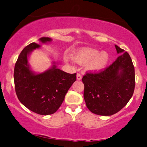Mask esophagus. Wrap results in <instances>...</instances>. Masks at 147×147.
<instances>
[{"mask_svg":"<svg viewBox=\"0 0 147 147\" xmlns=\"http://www.w3.org/2000/svg\"><path fill=\"white\" fill-rule=\"evenodd\" d=\"M76 78H77V80H81V78H82V76H81V75H80V74H77V75H76Z\"/></svg>","mask_w":147,"mask_h":147,"instance_id":"esophagus-1","label":"esophagus"}]
</instances>
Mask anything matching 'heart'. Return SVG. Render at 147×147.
Listing matches in <instances>:
<instances>
[{
    "instance_id": "heart-1",
    "label": "heart",
    "mask_w": 147,
    "mask_h": 147,
    "mask_svg": "<svg viewBox=\"0 0 147 147\" xmlns=\"http://www.w3.org/2000/svg\"><path fill=\"white\" fill-rule=\"evenodd\" d=\"M72 59L78 64H85L87 70L92 73H99L107 67L110 59L107 51L99 52L92 48H81L71 55Z\"/></svg>"
}]
</instances>
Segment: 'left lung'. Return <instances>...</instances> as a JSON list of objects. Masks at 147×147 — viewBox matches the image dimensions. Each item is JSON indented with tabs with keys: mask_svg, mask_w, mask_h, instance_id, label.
I'll return each instance as SVG.
<instances>
[{
	"mask_svg": "<svg viewBox=\"0 0 147 147\" xmlns=\"http://www.w3.org/2000/svg\"><path fill=\"white\" fill-rule=\"evenodd\" d=\"M115 48L120 55L110 67L82 78L87 107L100 116H111L122 109L135 90V68L130 55L116 45Z\"/></svg>",
	"mask_w": 147,
	"mask_h": 147,
	"instance_id": "1",
	"label": "left lung"
}]
</instances>
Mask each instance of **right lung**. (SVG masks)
I'll use <instances>...</instances> for the list:
<instances>
[{"mask_svg":"<svg viewBox=\"0 0 147 147\" xmlns=\"http://www.w3.org/2000/svg\"><path fill=\"white\" fill-rule=\"evenodd\" d=\"M40 43L32 42L20 53L15 66L14 81L19 100L31 111L50 115L60 107L67 91L76 80V74H70L57 68L58 61L42 72H36L30 66L31 53L42 44L53 41L48 37L39 38Z\"/></svg>","mask_w":147,"mask_h":147,"instance_id":"obj_1","label":"right lung"}]
</instances>
